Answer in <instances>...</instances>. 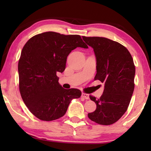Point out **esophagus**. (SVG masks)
<instances>
[{"label": "esophagus", "mask_w": 151, "mask_h": 151, "mask_svg": "<svg viewBox=\"0 0 151 151\" xmlns=\"http://www.w3.org/2000/svg\"><path fill=\"white\" fill-rule=\"evenodd\" d=\"M82 96L83 97V98H85V99H89V95L88 94H86V93H82Z\"/></svg>", "instance_id": "esophagus-1"}]
</instances>
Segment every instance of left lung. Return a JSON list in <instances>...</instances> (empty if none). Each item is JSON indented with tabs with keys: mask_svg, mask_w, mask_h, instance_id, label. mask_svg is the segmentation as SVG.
<instances>
[{
	"mask_svg": "<svg viewBox=\"0 0 151 151\" xmlns=\"http://www.w3.org/2000/svg\"><path fill=\"white\" fill-rule=\"evenodd\" d=\"M93 48L96 59L94 80L104 84L103 94L96 99L90 96L96 109L88 114L96 123L116 122L127 111L134 88L135 66L129 51L120 43L104 37H83Z\"/></svg>",
	"mask_w": 151,
	"mask_h": 151,
	"instance_id": "1",
	"label": "left lung"
}]
</instances>
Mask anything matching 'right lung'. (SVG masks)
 <instances>
[{"mask_svg": "<svg viewBox=\"0 0 151 151\" xmlns=\"http://www.w3.org/2000/svg\"><path fill=\"white\" fill-rule=\"evenodd\" d=\"M77 47L88 48L81 36L45 32L30 38L22 48L18 65L20 95L40 120L60 118L71 101L81 97L78 89L63 88L57 76L65 70L68 55Z\"/></svg>", "mask_w": 151, "mask_h": 151, "instance_id": "obj_1", "label": "right lung"}]
</instances>
